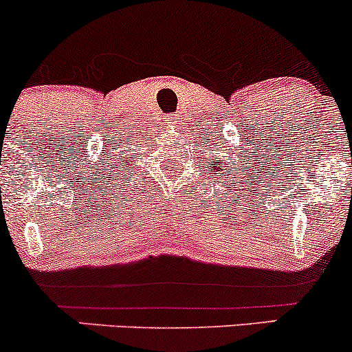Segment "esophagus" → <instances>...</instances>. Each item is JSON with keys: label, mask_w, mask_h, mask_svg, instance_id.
<instances>
[{"label": "esophagus", "mask_w": 352, "mask_h": 352, "mask_svg": "<svg viewBox=\"0 0 352 352\" xmlns=\"http://www.w3.org/2000/svg\"><path fill=\"white\" fill-rule=\"evenodd\" d=\"M165 123H167V125L175 126L177 123H179V117H177V115H167V118H165Z\"/></svg>", "instance_id": "obj_1"}]
</instances>
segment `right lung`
Wrapping results in <instances>:
<instances>
[{"label": "right lung", "instance_id": "1", "mask_svg": "<svg viewBox=\"0 0 352 352\" xmlns=\"http://www.w3.org/2000/svg\"><path fill=\"white\" fill-rule=\"evenodd\" d=\"M125 164H126V160H125Z\"/></svg>", "mask_w": 352, "mask_h": 352}]
</instances>
